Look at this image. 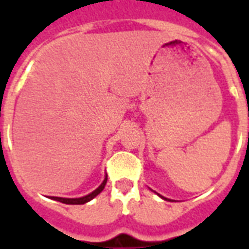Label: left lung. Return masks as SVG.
<instances>
[{"label": "left lung", "instance_id": "8db88e82", "mask_svg": "<svg viewBox=\"0 0 249 249\" xmlns=\"http://www.w3.org/2000/svg\"><path fill=\"white\" fill-rule=\"evenodd\" d=\"M164 199H165V197H164ZM165 200H166V199H165Z\"/></svg>", "mask_w": 249, "mask_h": 249}]
</instances>
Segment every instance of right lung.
<instances>
[{"instance_id": "add662e5", "label": "right lung", "mask_w": 249, "mask_h": 249, "mask_svg": "<svg viewBox=\"0 0 249 249\" xmlns=\"http://www.w3.org/2000/svg\"><path fill=\"white\" fill-rule=\"evenodd\" d=\"M106 183H107V176H106L105 181L102 182V185L99 186V187H98L97 190H94V191L91 194H89V195H86V196L76 197V199H67V197L52 196V199H54V200H56V201H60V203H64V204H85V203L90 201V200H91V199H94V197L97 196L98 194L101 193L102 190L105 189Z\"/></svg>"}]
</instances>
